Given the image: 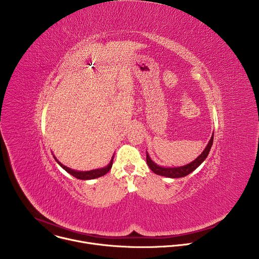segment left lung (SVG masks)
<instances>
[{
	"mask_svg": "<svg viewBox=\"0 0 259 259\" xmlns=\"http://www.w3.org/2000/svg\"><path fill=\"white\" fill-rule=\"evenodd\" d=\"M213 134L206 146V149L203 151V153L196 159L194 160L193 162H191L190 164L188 165H184V166H181V167H162V166H159L157 165L149 156V154H147L146 152V163L147 165H149V167L152 169L153 172H155L156 174L158 175H162V176H166V177H170V178H179V177H184L189 175L190 173H192L193 171H195L204 161L205 159L207 158L210 150H211V146H212V143H213Z\"/></svg>",
	"mask_w": 259,
	"mask_h": 259,
	"instance_id": "1",
	"label": "left lung"
}]
</instances>
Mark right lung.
<instances>
[{
	"instance_id": "obj_1",
	"label": "right lung",
	"mask_w": 259,
	"mask_h": 259,
	"mask_svg": "<svg viewBox=\"0 0 259 259\" xmlns=\"http://www.w3.org/2000/svg\"><path fill=\"white\" fill-rule=\"evenodd\" d=\"M55 161L66 171L68 172L70 175H72L73 177H76L78 179H82V180H88V179H94V178H97V177H100V176H103L104 174H106L110 168H112L113 166V160H114V156L112 158V160H110L109 164L103 168H100V169H95V170H90V171H76V170H72L64 165H62L55 157H54Z\"/></svg>"
}]
</instances>
